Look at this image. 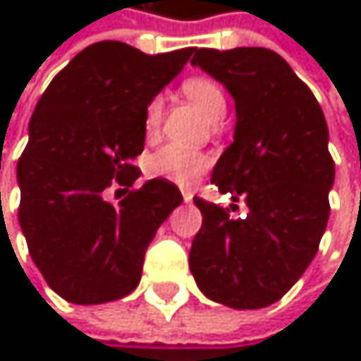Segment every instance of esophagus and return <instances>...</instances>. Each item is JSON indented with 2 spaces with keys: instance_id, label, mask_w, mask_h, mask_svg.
Listing matches in <instances>:
<instances>
[{
  "instance_id": "obj_1",
  "label": "esophagus",
  "mask_w": 361,
  "mask_h": 361,
  "mask_svg": "<svg viewBox=\"0 0 361 361\" xmlns=\"http://www.w3.org/2000/svg\"><path fill=\"white\" fill-rule=\"evenodd\" d=\"M181 196H183V200H185V202H190V200H192V192H190V190H181Z\"/></svg>"
}]
</instances>
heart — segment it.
<instances>
[{
	"mask_svg": "<svg viewBox=\"0 0 361 361\" xmlns=\"http://www.w3.org/2000/svg\"><path fill=\"white\" fill-rule=\"evenodd\" d=\"M181 92L188 100H192L209 121H221L228 110V98L219 81L213 77H190L181 83ZM165 114V102L161 96H154L144 110V133L148 140L157 137L161 131ZM211 167V157L200 150H188L176 144H169L154 154H150L144 163V169L150 178L173 181L178 185H190L198 180Z\"/></svg>",
	"mask_w": 361,
	"mask_h": 361,
	"instance_id": "1",
	"label": "heart"
}]
</instances>
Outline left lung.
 Wrapping results in <instances>:
<instances>
[{"label":"left lung","mask_w":361,"mask_h":361,"mask_svg":"<svg viewBox=\"0 0 361 361\" xmlns=\"http://www.w3.org/2000/svg\"><path fill=\"white\" fill-rule=\"evenodd\" d=\"M198 64L236 100L234 142L213 169L221 194L249 204L247 217L194 198L202 228L190 269L198 288L234 310L282 299L316 257L330 215L334 161L328 125L312 90L267 47L194 51Z\"/></svg>","instance_id":"1"}]
</instances>
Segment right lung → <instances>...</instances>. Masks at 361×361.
<instances>
[{
    "label": "right lung",
    "instance_id": "1",
    "mask_svg": "<svg viewBox=\"0 0 361 361\" xmlns=\"http://www.w3.org/2000/svg\"><path fill=\"white\" fill-rule=\"evenodd\" d=\"M194 47L144 54L121 41L79 51L47 85L18 161V219L45 282L79 305L116 301L142 278L159 226L181 204L167 180L133 188L146 104ZM123 192L118 205L106 194Z\"/></svg>",
    "mask_w": 361,
    "mask_h": 361
}]
</instances>
